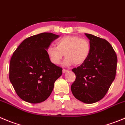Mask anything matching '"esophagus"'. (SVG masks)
Instances as JSON below:
<instances>
[{"label": "esophagus", "mask_w": 125, "mask_h": 125, "mask_svg": "<svg viewBox=\"0 0 125 125\" xmlns=\"http://www.w3.org/2000/svg\"><path fill=\"white\" fill-rule=\"evenodd\" d=\"M68 71H69L68 70H66V69H62V72H63L64 73H66V72H67Z\"/></svg>", "instance_id": "esophagus-1"}]
</instances>
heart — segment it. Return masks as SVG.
<instances>
[{"label":"heart","mask_w":125,"mask_h":125,"mask_svg":"<svg viewBox=\"0 0 125 125\" xmlns=\"http://www.w3.org/2000/svg\"><path fill=\"white\" fill-rule=\"evenodd\" d=\"M56 47L49 46L47 53L50 60L54 64H59L64 54L66 58L64 63L70 66L83 64L91 52V45L87 39H81L76 35H67L56 42Z\"/></svg>","instance_id":"obj_1"}]
</instances>
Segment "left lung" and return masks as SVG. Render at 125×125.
Listing matches in <instances>:
<instances>
[{
    "mask_svg": "<svg viewBox=\"0 0 125 125\" xmlns=\"http://www.w3.org/2000/svg\"><path fill=\"white\" fill-rule=\"evenodd\" d=\"M85 35L90 40L91 52L83 64L72 69L76 78L71 91L78 100L92 104L103 99L115 79L117 56L106 40L90 34Z\"/></svg>",
    "mask_w": 125,
    "mask_h": 125,
    "instance_id": "8db88e82",
    "label": "left lung"
}]
</instances>
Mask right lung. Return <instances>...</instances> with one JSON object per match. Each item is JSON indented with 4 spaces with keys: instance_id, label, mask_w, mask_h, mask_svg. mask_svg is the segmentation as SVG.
I'll use <instances>...</instances> for the list:
<instances>
[{
    "instance_id": "right-lung-1",
    "label": "right lung",
    "mask_w": 125,
    "mask_h": 125,
    "mask_svg": "<svg viewBox=\"0 0 125 125\" xmlns=\"http://www.w3.org/2000/svg\"><path fill=\"white\" fill-rule=\"evenodd\" d=\"M59 35L43 32L27 38L11 56L9 78L18 96L28 103L37 104L50 96L62 69L50 60L47 50Z\"/></svg>"
}]
</instances>
